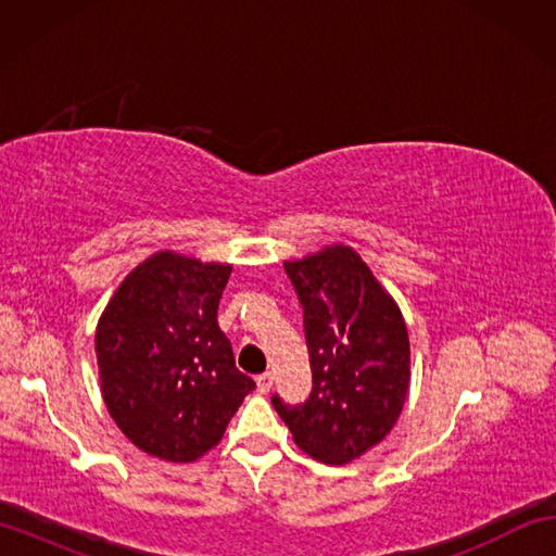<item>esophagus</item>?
Listing matches in <instances>:
<instances>
[{
  "instance_id": "esophagus-1",
  "label": "esophagus",
  "mask_w": 556,
  "mask_h": 556,
  "mask_svg": "<svg viewBox=\"0 0 556 556\" xmlns=\"http://www.w3.org/2000/svg\"><path fill=\"white\" fill-rule=\"evenodd\" d=\"M255 382H257V389L263 394H267L269 389H271V382H275V377H271V372H263V375H257L255 377Z\"/></svg>"
}]
</instances>
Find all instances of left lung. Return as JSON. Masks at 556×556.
Here are the masks:
<instances>
[{"label": "left lung", "mask_w": 556, "mask_h": 556, "mask_svg": "<svg viewBox=\"0 0 556 556\" xmlns=\"http://www.w3.org/2000/svg\"><path fill=\"white\" fill-rule=\"evenodd\" d=\"M285 269L303 308L313 389L301 404L271 394V406L305 454L349 464L382 442L404 408V317L351 248H325Z\"/></svg>", "instance_id": "obj_1"}]
</instances>
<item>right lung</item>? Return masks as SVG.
<instances>
[{"instance_id": "1", "label": "right lung", "mask_w": 556, "mask_h": 556, "mask_svg": "<svg viewBox=\"0 0 556 556\" xmlns=\"http://www.w3.org/2000/svg\"><path fill=\"white\" fill-rule=\"evenodd\" d=\"M229 265L160 253L138 265L102 313V396L146 454L188 464L215 446L255 382L217 325Z\"/></svg>"}]
</instances>
